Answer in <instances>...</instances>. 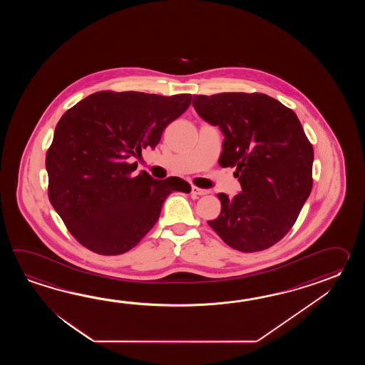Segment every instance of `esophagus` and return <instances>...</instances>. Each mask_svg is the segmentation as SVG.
<instances>
[{
    "mask_svg": "<svg viewBox=\"0 0 365 365\" xmlns=\"http://www.w3.org/2000/svg\"><path fill=\"white\" fill-rule=\"evenodd\" d=\"M207 193H209V190H205V189L197 187V186H192V194H194V195H205Z\"/></svg>",
    "mask_w": 365,
    "mask_h": 365,
    "instance_id": "1",
    "label": "esophagus"
}]
</instances>
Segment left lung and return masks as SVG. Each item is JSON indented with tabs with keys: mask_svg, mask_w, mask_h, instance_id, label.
Wrapping results in <instances>:
<instances>
[{
	"mask_svg": "<svg viewBox=\"0 0 365 365\" xmlns=\"http://www.w3.org/2000/svg\"><path fill=\"white\" fill-rule=\"evenodd\" d=\"M197 113L225 134L220 167L236 168L241 193L217 194L209 225L231 248H270L295 225L309 197L313 148L292 109L264 93L194 95Z\"/></svg>",
	"mask_w": 365,
	"mask_h": 365,
	"instance_id": "obj_1",
	"label": "left lung"
}]
</instances>
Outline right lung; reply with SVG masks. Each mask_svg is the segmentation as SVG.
I'll return each instance as SVG.
<instances>
[{
  "instance_id": "obj_1",
  "label": "right lung",
  "mask_w": 365,
  "mask_h": 365,
  "mask_svg": "<svg viewBox=\"0 0 365 365\" xmlns=\"http://www.w3.org/2000/svg\"><path fill=\"white\" fill-rule=\"evenodd\" d=\"M190 101V93L99 91L63 113L47 151L48 197L85 248L123 255L155 225L168 194L190 192L180 178L134 176L132 163Z\"/></svg>"
}]
</instances>
